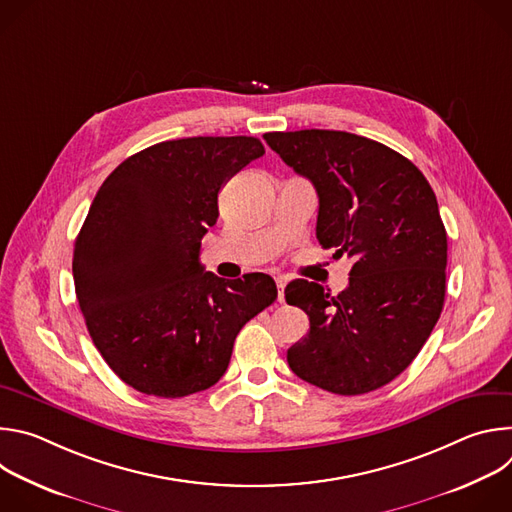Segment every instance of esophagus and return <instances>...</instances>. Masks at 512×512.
Returning a JSON list of instances; mask_svg holds the SVG:
<instances>
[{"instance_id": "34e87169", "label": "esophagus", "mask_w": 512, "mask_h": 512, "mask_svg": "<svg viewBox=\"0 0 512 512\" xmlns=\"http://www.w3.org/2000/svg\"><path fill=\"white\" fill-rule=\"evenodd\" d=\"M275 283H277V300L283 302V289H285V283H287V281H285V277L279 275V277H275Z\"/></svg>"}]
</instances>
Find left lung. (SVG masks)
<instances>
[{"label": "left lung", "mask_w": 512, "mask_h": 512, "mask_svg": "<svg viewBox=\"0 0 512 512\" xmlns=\"http://www.w3.org/2000/svg\"><path fill=\"white\" fill-rule=\"evenodd\" d=\"M263 137L314 184L320 245L352 259L338 296L314 281L287 283L285 302L310 318L306 338L287 350L289 369L336 395L371 393L409 367L444 308L448 235L435 194L417 166L369 137L330 129Z\"/></svg>", "instance_id": "1"}]
</instances>
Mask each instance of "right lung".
I'll return each instance as SVG.
<instances>
[{"instance_id":"obj_1","label":"right lung","mask_w":512,"mask_h":512,"mask_svg":"<svg viewBox=\"0 0 512 512\" xmlns=\"http://www.w3.org/2000/svg\"><path fill=\"white\" fill-rule=\"evenodd\" d=\"M263 154L247 135L162 141L99 188L72 277L97 350L135 391L176 399L212 387L241 328L275 302L265 273L225 281L200 265L218 192Z\"/></svg>"}]
</instances>
